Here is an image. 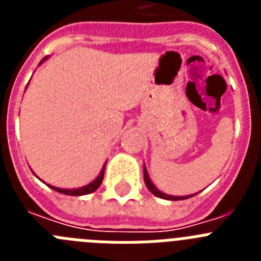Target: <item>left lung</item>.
<instances>
[{
  "instance_id": "obj_1",
  "label": "left lung",
  "mask_w": 261,
  "mask_h": 261,
  "mask_svg": "<svg viewBox=\"0 0 261 261\" xmlns=\"http://www.w3.org/2000/svg\"><path fill=\"white\" fill-rule=\"evenodd\" d=\"M144 180H145V184H146L147 190L150 191L153 195H155L156 197H161V199H166V200H172V201H177V200H186V199H190V197H192V196L197 195V193H195V195H190V196H170V195H166V193L161 192V191H158L155 188V186H154L153 183H151L150 177H149V175H147V171L146 168H144Z\"/></svg>"
}]
</instances>
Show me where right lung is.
Segmentation results:
<instances>
[{
    "instance_id": "obj_1",
    "label": "right lung",
    "mask_w": 261,
    "mask_h": 261,
    "mask_svg": "<svg viewBox=\"0 0 261 261\" xmlns=\"http://www.w3.org/2000/svg\"><path fill=\"white\" fill-rule=\"evenodd\" d=\"M47 59V57H44V59L41 60V62L44 61V60ZM105 168H106V165L103 166L102 171H100V174H99V176L96 177L95 180L91 181L90 184H87V186L85 187H81V188H77V190H61V188H57V187H52L49 186L52 190L57 191V192L60 193H64V195H69V196H82V195H89V193H93L95 192L96 190L99 188V186L102 184L103 181V176H105Z\"/></svg>"
}]
</instances>
